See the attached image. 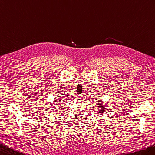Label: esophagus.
Returning <instances> with one entry per match:
<instances>
[{
    "instance_id": "1",
    "label": "esophagus",
    "mask_w": 155,
    "mask_h": 155,
    "mask_svg": "<svg viewBox=\"0 0 155 155\" xmlns=\"http://www.w3.org/2000/svg\"><path fill=\"white\" fill-rule=\"evenodd\" d=\"M78 98L79 99H82L84 98V96L82 95H78Z\"/></svg>"
}]
</instances>
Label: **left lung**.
Listing matches in <instances>:
<instances>
[{"instance_id": "obj_1", "label": "left lung", "mask_w": 155, "mask_h": 155, "mask_svg": "<svg viewBox=\"0 0 155 155\" xmlns=\"http://www.w3.org/2000/svg\"><path fill=\"white\" fill-rule=\"evenodd\" d=\"M96 105H97V107H97L99 109L97 113V115H101V114H102L103 113L105 112V110L106 109L105 107V105L104 104V103L101 101V100L98 101L97 103V104H96Z\"/></svg>"}]
</instances>
